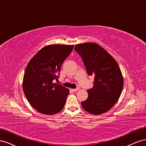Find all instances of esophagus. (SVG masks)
I'll use <instances>...</instances> for the list:
<instances>
[{"label":"esophagus","mask_w":146,"mask_h":146,"mask_svg":"<svg viewBox=\"0 0 146 146\" xmlns=\"http://www.w3.org/2000/svg\"><path fill=\"white\" fill-rule=\"evenodd\" d=\"M79 89H80V88H76V89H72V90L74 91V92H76V91H78L79 90Z\"/></svg>","instance_id":"1"}]
</instances>
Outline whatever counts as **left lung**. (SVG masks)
Here are the masks:
<instances>
[{
	"label": "left lung",
	"instance_id": "left-lung-1",
	"mask_svg": "<svg viewBox=\"0 0 146 146\" xmlns=\"http://www.w3.org/2000/svg\"><path fill=\"white\" fill-rule=\"evenodd\" d=\"M74 50L82 58L88 76H94L93 87L87 91V99L81 102L83 108L96 115L107 112L117 102L123 86L117 63L96 43L79 44Z\"/></svg>",
	"mask_w": 146,
	"mask_h": 146
}]
</instances>
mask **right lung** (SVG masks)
Here are the masks:
<instances>
[{
  "mask_svg": "<svg viewBox=\"0 0 146 146\" xmlns=\"http://www.w3.org/2000/svg\"><path fill=\"white\" fill-rule=\"evenodd\" d=\"M74 45L52 44L42 48L30 60L23 78V91L30 104L39 113L52 115L61 111L69 90L56 83L63 61Z\"/></svg>",
  "mask_w": 146,
  "mask_h": 146,
  "instance_id": "obj_1",
  "label": "right lung"
}]
</instances>
